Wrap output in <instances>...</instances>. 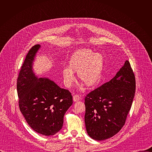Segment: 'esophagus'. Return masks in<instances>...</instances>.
Wrapping results in <instances>:
<instances>
[{
  "label": "esophagus",
  "mask_w": 152,
  "mask_h": 152,
  "mask_svg": "<svg viewBox=\"0 0 152 152\" xmlns=\"http://www.w3.org/2000/svg\"><path fill=\"white\" fill-rule=\"evenodd\" d=\"M80 99V96L78 95V94H76V95H75V96H73V100H74L75 102H77V101H79Z\"/></svg>",
  "instance_id": "obj_1"
}]
</instances>
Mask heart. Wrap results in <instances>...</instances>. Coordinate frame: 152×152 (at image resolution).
<instances>
[{"label": "heart", "instance_id": "heart-1", "mask_svg": "<svg viewBox=\"0 0 152 152\" xmlns=\"http://www.w3.org/2000/svg\"><path fill=\"white\" fill-rule=\"evenodd\" d=\"M69 66L64 67L62 75L64 84L70 87L75 81L74 72H77L79 79L88 86H93L99 82L103 68V58L99 53L89 49H81L73 53Z\"/></svg>", "mask_w": 152, "mask_h": 152}]
</instances>
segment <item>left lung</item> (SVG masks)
<instances>
[{
    "label": "left lung",
    "mask_w": 152,
    "mask_h": 152,
    "mask_svg": "<svg viewBox=\"0 0 152 152\" xmlns=\"http://www.w3.org/2000/svg\"><path fill=\"white\" fill-rule=\"evenodd\" d=\"M136 89L129 61L116 75L85 97V123L88 135L102 141L117 134L124 125Z\"/></svg>",
    "instance_id": "1"
}]
</instances>
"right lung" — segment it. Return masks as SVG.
I'll return each instance as SVG.
<instances>
[{
	"label": "right lung",
	"instance_id": "1",
	"mask_svg": "<svg viewBox=\"0 0 152 152\" xmlns=\"http://www.w3.org/2000/svg\"><path fill=\"white\" fill-rule=\"evenodd\" d=\"M40 45L28 52L17 80L20 110L29 126L43 135H53L61 129L64 116L73 103L71 93L48 78H38L32 62Z\"/></svg>",
	"mask_w": 152,
	"mask_h": 152
}]
</instances>
